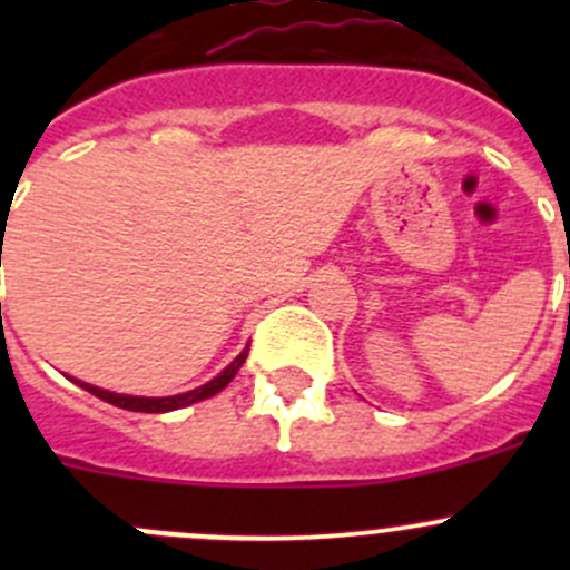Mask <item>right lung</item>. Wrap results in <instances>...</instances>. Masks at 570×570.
<instances>
[{"label":"right lung","mask_w":570,"mask_h":570,"mask_svg":"<svg viewBox=\"0 0 570 570\" xmlns=\"http://www.w3.org/2000/svg\"><path fill=\"white\" fill-rule=\"evenodd\" d=\"M248 347H250V344H248ZM248 347H245L243 353H239L237 358H234L232 364H228L226 370L220 372V375L212 377L209 383H204V386L193 389V392L174 394V396H131V394L105 392V389H96V386H90V383H82V381H73V383H77V386H82L85 392L96 394V396H99V400L109 402V405L124 407V411H137V413H168V411H178V407L193 405V402L209 400V396H215L217 392H223V389H226L228 383L234 381V375H237L239 366L245 364V358H248Z\"/></svg>","instance_id":"right-lung-1"}]
</instances>
